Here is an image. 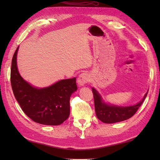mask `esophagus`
<instances>
[{
    "instance_id": "esophagus-1",
    "label": "esophagus",
    "mask_w": 160,
    "mask_h": 160,
    "mask_svg": "<svg viewBox=\"0 0 160 160\" xmlns=\"http://www.w3.org/2000/svg\"><path fill=\"white\" fill-rule=\"evenodd\" d=\"M89 76L88 73H81L78 78V83L80 86H84V84H87L89 81Z\"/></svg>"
}]
</instances>
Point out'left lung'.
Here are the masks:
<instances>
[{
    "mask_svg": "<svg viewBox=\"0 0 160 160\" xmlns=\"http://www.w3.org/2000/svg\"><path fill=\"white\" fill-rule=\"evenodd\" d=\"M92 92L94 98L95 111H96V116L100 120L107 124L122 122L131 118L136 113L139 107L143 103L148 94V92H147L143 99L137 104L123 107L108 104L104 102L100 93L94 88H92Z\"/></svg>",
    "mask_w": 160,
    "mask_h": 160,
    "instance_id": "obj_1",
    "label": "left lung"
}]
</instances>
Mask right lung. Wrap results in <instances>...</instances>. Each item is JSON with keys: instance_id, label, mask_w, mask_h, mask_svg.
<instances>
[{"instance_id": "1", "label": "right lung", "mask_w": 160, "mask_h": 160, "mask_svg": "<svg viewBox=\"0 0 160 160\" xmlns=\"http://www.w3.org/2000/svg\"><path fill=\"white\" fill-rule=\"evenodd\" d=\"M18 47L13 54L11 67L13 93L28 116L37 123L56 126L69 118L70 97L77 89L76 78L60 80L53 85L38 89L22 79L16 64Z\"/></svg>"}]
</instances>
